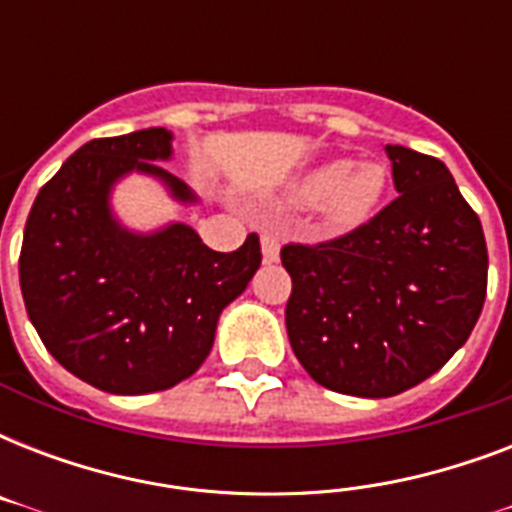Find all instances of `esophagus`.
<instances>
[{
  "mask_svg": "<svg viewBox=\"0 0 512 512\" xmlns=\"http://www.w3.org/2000/svg\"><path fill=\"white\" fill-rule=\"evenodd\" d=\"M260 249H263V263H276L279 260V239L273 236V233H263V239H260Z\"/></svg>",
  "mask_w": 512,
  "mask_h": 512,
  "instance_id": "34e87169",
  "label": "esophagus"
}]
</instances>
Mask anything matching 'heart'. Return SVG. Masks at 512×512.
<instances>
[{"label": "heart", "mask_w": 512, "mask_h": 512, "mask_svg": "<svg viewBox=\"0 0 512 512\" xmlns=\"http://www.w3.org/2000/svg\"><path fill=\"white\" fill-rule=\"evenodd\" d=\"M390 172L380 159H327L289 183L284 204L316 207L324 233H350L366 225L388 193Z\"/></svg>", "instance_id": "b5f03b06"}]
</instances>
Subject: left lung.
I'll list each match as a JSON object with an SVG mask.
<instances>
[{
  "label": "left lung",
  "instance_id": "1",
  "mask_svg": "<svg viewBox=\"0 0 512 512\" xmlns=\"http://www.w3.org/2000/svg\"><path fill=\"white\" fill-rule=\"evenodd\" d=\"M398 199L342 239L287 244V335L313 380L388 398L436 374L465 345L486 300V239L452 172L385 146Z\"/></svg>",
  "mask_w": 512,
  "mask_h": 512
}]
</instances>
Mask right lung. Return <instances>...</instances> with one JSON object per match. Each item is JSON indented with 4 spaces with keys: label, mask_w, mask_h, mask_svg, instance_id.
Here are the masks:
<instances>
[{
    "label": "right lung",
    "mask_w": 512,
    "mask_h": 512,
    "mask_svg": "<svg viewBox=\"0 0 512 512\" xmlns=\"http://www.w3.org/2000/svg\"><path fill=\"white\" fill-rule=\"evenodd\" d=\"M172 140L148 127L84 143L39 191L23 231L20 292L36 335L63 369L116 396L188 380L263 260L255 233L236 252H215L191 225L135 231L119 220L111 199L130 175L162 183L177 204H199L162 167Z\"/></svg>",
    "instance_id": "obj_1"
}]
</instances>
